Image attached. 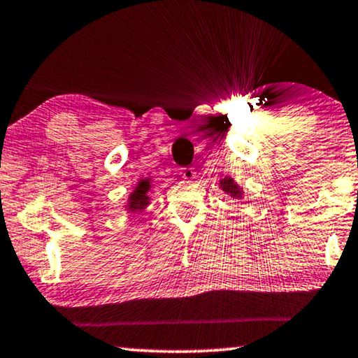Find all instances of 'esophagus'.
Wrapping results in <instances>:
<instances>
[{
    "instance_id": "obj_1",
    "label": "esophagus",
    "mask_w": 358,
    "mask_h": 358,
    "mask_svg": "<svg viewBox=\"0 0 358 358\" xmlns=\"http://www.w3.org/2000/svg\"><path fill=\"white\" fill-rule=\"evenodd\" d=\"M180 176H182L185 180H192L195 179V171L192 168H184L180 171Z\"/></svg>"
}]
</instances>
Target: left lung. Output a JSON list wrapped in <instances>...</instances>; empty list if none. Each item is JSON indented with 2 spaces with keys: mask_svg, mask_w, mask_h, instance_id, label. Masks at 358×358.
<instances>
[{
  "mask_svg": "<svg viewBox=\"0 0 358 358\" xmlns=\"http://www.w3.org/2000/svg\"><path fill=\"white\" fill-rule=\"evenodd\" d=\"M220 189L233 199H243L244 195L243 187H239V185L234 182V179L229 178V176H224L223 179H220Z\"/></svg>",
  "mask_w": 358,
  "mask_h": 358,
  "instance_id": "obj_1",
  "label": "left lung"
}]
</instances>
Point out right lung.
Listing matches in <instances>:
<instances>
[{
  "label": "right lung",
  "mask_w": 358,
  "mask_h": 358,
  "mask_svg": "<svg viewBox=\"0 0 358 358\" xmlns=\"http://www.w3.org/2000/svg\"><path fill=\"white\" fill-rule=\"evenodd\" d=\"M151 180L148 178L140 179L134 192L129 195V200H127L125 208L129 210V213H136V212H145V208L150 205V192H151Z\"/></svg>",
  "instance_id": "1"
}]
</instances>
